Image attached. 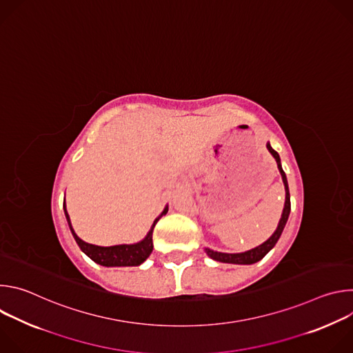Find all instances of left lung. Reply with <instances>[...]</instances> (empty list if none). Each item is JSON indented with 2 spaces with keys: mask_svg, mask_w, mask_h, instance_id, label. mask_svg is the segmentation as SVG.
I'll return each instance as SVG.
<instances>
[{
  "mask_svg": "<svg viewBox=\"0 0 353 353\" xmlns=\"http://www.w3.org/2000/svg\"><path fill=\"white\" fill-rule=\"evenodd\" d=\"M267 149L270 150V154L274 157V159L276 161V165H278V170L282 176V181H283V185H285V205H283V211H282V215H281V219H279V223H278V228L276 230L272 233V236L265 240L263 244L251 248V250H247L244 251V253H221V251H215V250H211V248H205V253L208 254V257H211L212 260L215 261H219V263H228V264H240V265H250V264H254L260 260H263L270 251L274 248V245L276 244V241L279 240L282 232H283V228L288 222V218H289V214H290V194H289V185H288V180H286V174L282 169V165H281V158L278 155L276 150L272 149V146L270 145V142H267Z\"/></svg>",
  "mask_w": 353,
  "mask_h": 353,
  "instance_id": "left-lung-1",
  "label": "left lung"
}]
</instances>
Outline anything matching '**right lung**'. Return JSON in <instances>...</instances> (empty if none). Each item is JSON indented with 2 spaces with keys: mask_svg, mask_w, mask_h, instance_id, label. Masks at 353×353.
<instances>
[{
  "mask_svg": "<svg viewBox=\"0 0 353 353\" xmlns=\"http://www.w3.org/2000/svg\"><path fill=\"white\" fill-rule=\"evenodd\" d=\"M168 211H169V207L166 205L165 210L162 211V214L154 221L149 232L141 241L134 243V244H117V245H110V247H102V245L89 244L77 236V233L72 229L70 215L65 208V199H64V214H65L70 230H71L77 244L92 261H94L96 264L103 265V267H137V265H141L150 256V253H152V250H154V241H152L154 228L158 223V221L163 215L168 214Z\"/></svg>",
  "mask_w": 353,
  "mask_h": 353,
  "instance_id": "right-lung-1",
  "label": "right lung"
}]
</instances>
